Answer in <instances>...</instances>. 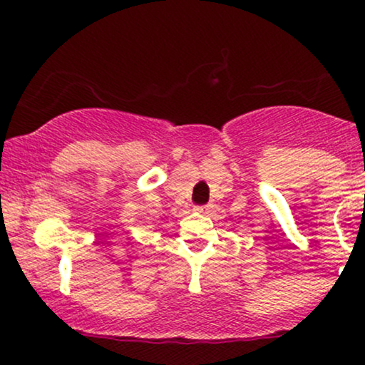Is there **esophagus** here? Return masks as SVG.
Masks as SVG:
<instances>
[{"label": "esophagus", "instance_id": "obj_1", "mask_svg": "<svg viewBox=\"0 0 365 365\" xmlns=\"http://www.w3.org/2000/svg\"><path fill=\"white\" fill-rule=\"evenodd\" d=\"M194 211H195V212H200V215H207V212H209V206H195Z\"/></svg>", "mask_w": 365, "mask_h": 365}]
</instances>
